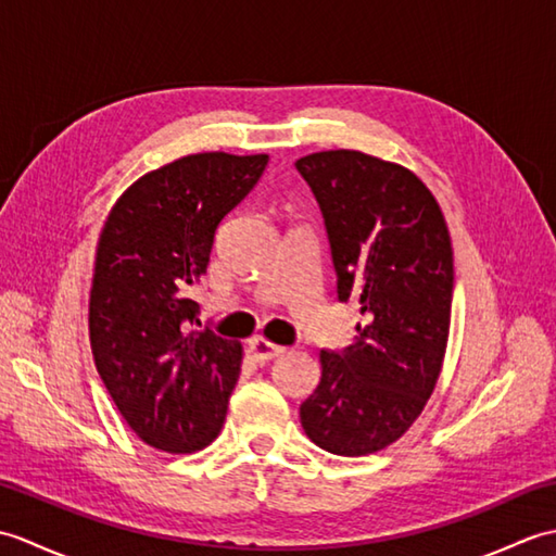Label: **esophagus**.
Masks as SVG:
<instances>
[{
	"instance_id": "obj_1",
	"label": "esophagus",
	"mask_w": 556,
	"mask_h": 556,
	"mask_svg": "<svg viewBox=\"0 0 556 556\" xmlns=\"http://www.w3.org/2000/svg\"><path fill=\"white\" fill-rule=\"evenodd\" d=\"M248 344H251L253 356H255V361H260V363L271 361V358H277V356H281V353H285V346L271 344V341H267V339H263V337H255V339L248 341Z\"/></svg>"
}]
</instances>
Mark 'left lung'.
Wrapping results in <instances>:
<instances>
[{
  "instance_id": "left-lung-1",
  "label": "left lung",
  "mask_w": 556,
  "mask_h": 556,
  "mask_svg": "<svg viewBox=\"0 0 556 556\" xmlns=\"http://www.w3.org/2000/svg\"><path fill=\"white\" fill-rule=\"evenodd\" d=\"M296 169L323 212L337 299L363 315L351 346L320 351L323 377L301 404V425L325 452L365 456L410 428L440 377L452 239L428 186L401 164L325 150Z\"/></svg>"
}]
</instances>
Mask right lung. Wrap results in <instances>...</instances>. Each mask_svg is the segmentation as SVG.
I'll return each instance as SVG.
<instances>
[{"instance_id": "1", "label": "right lung", "mask_w": 556, "mask_h": 556, "mask_svg": "<svg viewBox=\"0 0 556 556\" xmlns=\"http://www.w3.org/2000/svg\"><path fill=\"white\" fill-rule=\"evenodd\" d=\"M267 155L200 152L150 172L100 233L90 346L104 387L146 444L193 454L222 430L243 349L195 329L188 291L205 275L219 222L253 191Z\"/></svg>"}]
</instances>
